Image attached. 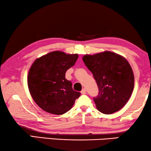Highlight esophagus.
<instances>
[{
  "label": "esophagus",
  "mask_w": 151,
  "mask_h": 151,
  "mask_svg": "<svg viewBox=\"0 0 151 151\" xmlns=\"http://www.w3.org/2000/svg\"><path fill=\"white\" fill-rule=\"evenodd\" d=\"M81 93L82 94H86V90L85 88H83V90H81Z\"/></svg>",
  "instance_id": "1"
}]
</instances>
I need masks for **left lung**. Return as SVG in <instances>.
Here are the masks:
<instances>
[{"label":"left lung","instance_id":"left-lung-1","mask_svg":"<svg viewBox=\"0 0 151 151\" xmlns=\"http://www.w3.org/2000/svg\"><path fill=\"white\" fill-rule=\"evenodd\" d=\"M83 61L99 87V94L94 98L99 111L111 114L122 109L134 88V75L128 61L110 51L86 55Z\"/></svg>","mask_w":151,"mask_h":151}]
</instances>
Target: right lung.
<instances>
[{
    "label": "right lung",
    "instance_id": "1",
    "mask_svg": "<svg viewBox=\"0 0 151 151\" xmlns=\"http://www.w3.org/2000/svg\"><path fill=\"white\" fill-rule=\"evenodd\" d=\"M77 54L53 51L35 59L27 77L29 92L39 107L48 113L61 115L73 107L81 93L73 89L65 73L75 65Z\"/></svg>",
    "mask_w": 151,
    "mask_h": 151
}]
</instances>
